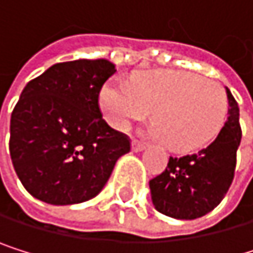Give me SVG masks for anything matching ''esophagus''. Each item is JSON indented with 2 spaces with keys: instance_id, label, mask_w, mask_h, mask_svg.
<instances>
[{
  "instance_id": "34e87169",
  "label": "esophagus",
  "mask_w": 253,
  "mask_h": 253,
  "mask_svg": "<svg viewBox=\"0 0 253 253\" xmlns=\"http://www.w3.org/2000/svg\"><path fill=\"white\" fill-rule=\"evenodd\" d=\"M145 147L142 144H139V142H136V141H133L132 142V152H135V153H139V152H142Z\"/></svg>"
}]
</instances>
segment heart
<instances>
[{
    "instance_id": "obj_1",
    "label": "heart",
    "mask_w": 253,
    "mask_h": 253,
    "mask_svg": "<svg viewBox=\"0 0 253 253\" xmlns=\"http://www.w3.org/2000/svg\"><path fill=\"white\" fill-rule=\"evenodd\" d=\"M101 112L114 129L127 130L152 112L149 135L173 152L205 147L221 130L228 114L223 86L187 71H149L130 83L111 82L100 92Z\"/></svg>"
}]
</instances>
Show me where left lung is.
<instances>
[{"instance_id": "8db88e82", "label": "left lung", "mask_w": 253, "mask_h": 253, "mask_svg": "<svg viewBox=\"0 0 253 253\" xmlns=\"http://www.w3.org/2000/svg\"><path fill=\"white\" fill-rule=\"evenodd\" d=\"M228 121L217 138L194 155L170 158L167 169L149 185L156 211L177 220H194L211 212L228 193L241 141L240 109L231 91Z\"/></svg>"}]
</instances>
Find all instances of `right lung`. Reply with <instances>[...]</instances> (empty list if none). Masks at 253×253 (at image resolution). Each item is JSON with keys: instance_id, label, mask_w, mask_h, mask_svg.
<instances>
[{"instance_id": "add662e5", "label": "right lung", "mask_w": 253, "mask_h": 253, "mask_svg": "<svg viewBox=\"0 0 253 253\" xmlns=\"http://www.w3.org/2000/svg\"><path fill=\"white\" fill-rule=\"evenodd\" d=\"M109 60L50 66L28 82L10 118V158L24 188L50 205L95 197L130 142L109 127L98 94L115 74Z\"/></svg>"}]
</instances>
